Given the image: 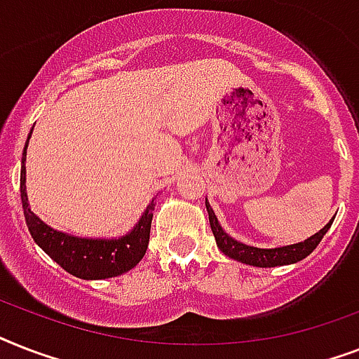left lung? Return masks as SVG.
<instances>
[{
  "instance_id": "left-lung-1",
  "label": "left lung",
  "mask_w": 359,
  "mask_h": 359,
  "mask_svg": "<svg viewBox=\"0 0 359 359\" xmlns=\"http://www.w3.org/2000/svg\"><path fill=\"white\" fill-rule=\"evenodd\" d=\"M208 210V222H210V229L214 233V238H216V244L225 255L235 259V261L244 262V264H250V266H259V268H272V266H283V264H294V262L306 259L309 253H311L318 244L323 236L328 233V229L334 224V219L330 224L324 225V229H320L318 233H315L313 236H309L304 242H298V244L283 245V248H272V250H262V248H255V245H245L238 240L231 238L222 225L218 224V218L216 214L210 208L208 201L205 203Z\"/></svg>"
}]
</instances>
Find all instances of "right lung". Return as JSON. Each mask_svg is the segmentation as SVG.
<instances>
[{
	"label": "right lung",
	"instance_id": "obj_1",
	"mask_svg": "<svg viewBox=\"0 0 359 359\" xmlns=\"http://www.w3.org/2000/svg\"><path fill=\"white\" fill-rule=\"evenodd\" d=\"M25 151H27V143L22 154L20 196H22L27 229L33 240L44 250V253L52 257L67 272L80 279L115 278L132 270L143 259L147 245H149L152 210L156 207L154 203L156 197L147 205L145 212L141 214L134 229L121 238H80V236L67 235V233L52 229L35 212H31L27 191H25Z\"/></svg>",
	"mask_w": 359,
	"mask_h": 359
}]
</instances>
